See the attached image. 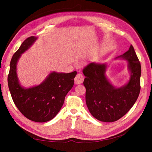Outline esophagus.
I'll use <instances>...</instances> for the list:
<instances>
[{
	"instance_id": "34e87169",
	"label": "esophagus",
	"mask_w": 152,
	"mask_h": 152,
	"mask_svg": "<svg viewBox=\"0 0 152 152\" xmlns=\"http://www.w3.org/2000/svg\"><path fill=\"white\" fill-rule=\"evenodd\" d=\"M83 80H84V78H83L82 74H78L76 76L75 78H74V82H75L76 84H81L83 83Z\"/></svg>"
}]
</instances>
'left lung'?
Masks as SVG:
<instances>
[{
    "instance_id": "1",
    "label": "left lung",
    "mask_w": 152,
    "mask_h": 152,
    "mask_svg": "<svg viewBox=\"0 0 152 152\" xmlns=\"http://www.w3.org/2000/svg\"><path fill=\"white\" fill-rule=\"evenodd\" d=\"M118 58L127 61L130 72L129 80L120 88L108 80L105 63H91L83 70L87 106L93 117L103 122L115 121L127 114L140 91L141 66L133 46Z\"/></svg>"
}]
</instances>
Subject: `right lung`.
Here are the masks:
<instances>
[{"mask_svg":"<svg viewBox=\"0 0 152 152\" xmlns=\"http://www.w3.org/2000/svg\"><path fill=\"white\" fill-rule=\"evenodd\" d=\"M37 38H27L14 54L10 64L8 83L14 104L21 114L35 122H46L56 116L63 105L65 96L74 86L76 71L70 73L52 72L40 85L25 88L19 82L17 63Z\"/></svg>","mask_w":152,"mask_h":152,"instance_id":"1","label":"right lung"}]
</instances>
